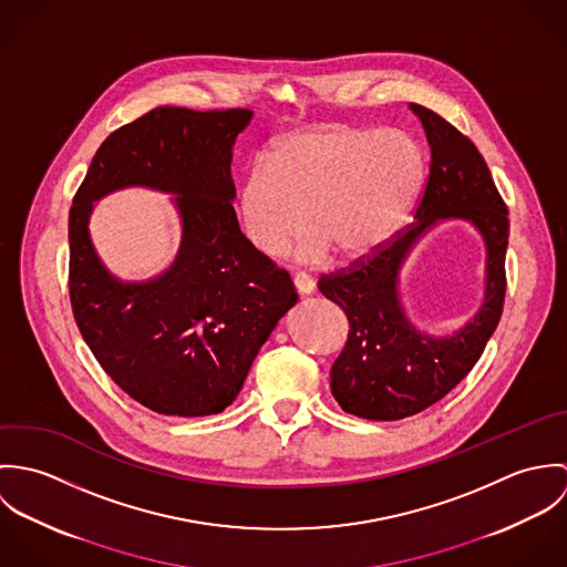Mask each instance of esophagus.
<instances>
[{
	"label": "esophagus",
	"instance_id": "esophagus-1",
	"mask_svg": "<svg viewBox=\"0 0 567 567\" xmlns=\"http://www.w3.org/2000/svg\"><path fill=\"white\" fill-rule=\"evenodd\" d=\"M292 281H295V288H297L299 295H312L315 292V281L308 275H295Z\"/></svg>",
	"mask_w": 567,
	"mask_h": 567
}]
</instances>
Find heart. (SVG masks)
I'll list each match as a JSON object with an SVG mask.
<instances>
[{
	"label": "heart",
	"instance_id": "b5f03b06",
	"mask_svg": "<svg viewBox=\"0 0 567 567\" xmlns=\"http://www.w3.org/2000/svg\"><path fill=\"white\" fill-rule=\"evenodd\" d=\"M423 183L416 144L395 128L329 126L277 142L238 187V216L250 244L266 257L299 246L306 264L329 250L360 261L404 225Z\"/></svg>",
	"mask_w": 567,
	"mask_h": 567
}]
</instances>
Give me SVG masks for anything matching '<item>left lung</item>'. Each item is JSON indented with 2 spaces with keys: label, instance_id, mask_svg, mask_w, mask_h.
Segmentation results:
<instances>
[{
  "label": "left lung",
  "instance_id": "obj_1",
  "mask_svg": "<svg viewBox=\"0 0 567 567\" xmlns=\"http://www.w3.org/2000/svg\"><path fill=\"white\" fill-rule=\"evenodd\" d=\"M410 109L432 155L414 223L364 261L319 279V290L349 319L344 349L329 373L331 395L344 412L371 421H398L443 400L481 360L506 292L508 209L483 155L434 111ZM443 219H467L484 236L486 301L452 337H430L404 317L399 270L413 244Z\"/></svg>",
  "mask_w": 567,
  "mask_h": 567
}]
</instances>
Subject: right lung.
Listing matches in <instances>:
<instances>
[{
  "label": "right lung",
  "instance_id": "add662e5",
  "mask_svg": "<svg viewBox=\"0 0 567 567\" xmlns=\"http://www.w3.org/2000/svg\"><path fill=\"white\" fill-rule=\"evenodd\" d=\"M252 111L157 106L97 148L70 209V299L106 375L159 414L234 404L277 321L297 303L290 275L246 240L231 200L236 137ZM174 193L182 246L148 282H122L87 236L92 203L122 186Z\"/></svg>",
  "mask_w": 567,
  "mask_h": 567
}]
</instances>
